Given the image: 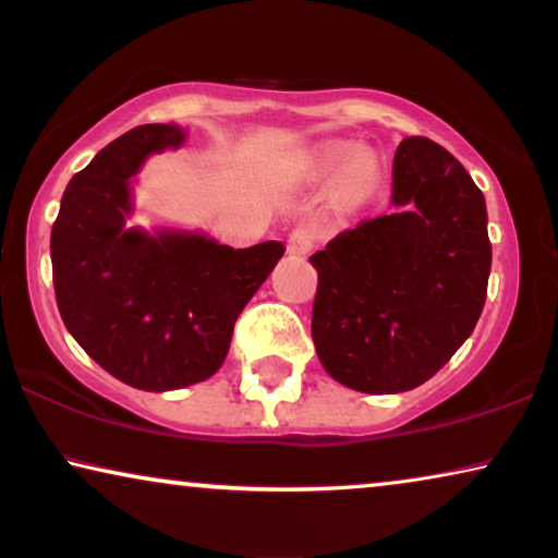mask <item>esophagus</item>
<instances>
[{
    "mask_svg": "<svg viewBox=\"0 0 558 558\" xmlns=\"http://www.w3.org/2000/svg\"><path fill=\"white\" fill-rule=\"evenodd\" d=\"M315 231L307 226H300L294 228L292 233H289V251H294V254H307V251L315 246Z\"/></svg>",
    "mask_w": 558,
    "mask_h": 558,
    "instance_id": "34e87169",
    "label": "esophagus"
}]
</instances>
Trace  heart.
<instances>
[{"label":"heart","instance_id":"heart-1","mask_svg":"<svg viewBox=\"0 0 558 558\" xmlns=\"http://www.w3.org/2000/svg\"><path fill=\"white\" fill-rule=\"evenodd\" d=\"M348 155V147H330L325 151V167H332ZM376 185V162L371 157L357 155L348 162L340 180V193L345 201H363Z\"/></svg>","mask_w":558,"mask_h":558}]
</instances>
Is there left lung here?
Segmentation results:
<instances>
[{
	"label": "left lung",
	"mask_w": 558,
	"mask_h": 558,
	"mask_svg": "<svg viewBox=\"0 0 558 558\" xmlns=\"http://www.w3.org/2000/svg\"><path fill=\"white\" fill-rule=\"evenodd\" d=\"M393 205L310 256L317 355L363 393L429 380L475 330L490 277L485 197L445 147L426 136L399 144Z\"/></svg>",
	"instance_id": "8db88e82"
}]
</instances>
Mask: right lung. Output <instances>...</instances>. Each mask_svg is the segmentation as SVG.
Wrapping results in <instances>:
<instances>
[{
	"label": "right lung",
	"mask_w": 558,
	"mask_h": 558,
	"mask_svg": "<svg viewBox=\"0 0 558 558\" xmlns=\"http://www.w3.org/2000/svg\"><path fill=\"white\" fill-rule=\"evenodd\" d=\"M178 126L144 124L68 182L50 233L60 317L113 378L172 391L210 378L233 325L284 254L279 241L231 248L187 233L124 228L129 178L151 151L180 147Z\"/></svg>",
	"instance_id": "obj_1"
}]
</instances>
